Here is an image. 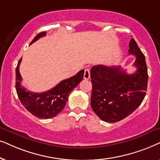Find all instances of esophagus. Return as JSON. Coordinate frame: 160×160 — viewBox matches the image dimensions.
<instances>
[{
	"mask_svg": "<svg viewBox=\"0 0 160 160\" xmlns=\"http://www.w3.org/2000/svg\"><path fill=\"white\" fill-rule=\"evenodd\" d=\"M83 77L85 80H88V79H90V70H89V69H85Z\"/></svg>",
	"mask_w": 160,
	"mask_h": 160,
	"instance_id": "esophagus-1",
	"label": "esophagus"
}]
</instances>
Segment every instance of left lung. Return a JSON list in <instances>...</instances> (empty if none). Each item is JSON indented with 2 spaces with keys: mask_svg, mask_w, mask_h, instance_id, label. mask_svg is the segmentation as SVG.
Wrapping results in <instances>:
<instances>
[{
  "mask_svg": "<svg viewBox=\"0 0 160 160\" xmlns=\"http://www.w3.org/2000/svg\"><path fill=\"white\" fill-rule=\"evenodd\" d=\"M129 47V54L136 57L135 73L128 74L119 66L97 65L91 69V108L106 122H117L132 113L146 96L148 76L145 56L134 39Z\"/></svg>",
  "mask_w": 160,
  "mask_h": 160,
  "instance_id": "obj_1",
  "label": "left lung"
}]
</instances>
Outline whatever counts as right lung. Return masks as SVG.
Returning <instances> with one entry per match:
<instances>
[{"instance_id":"add662e5","label":"right lung","mask_w":160,"mask_h":160,"mask_svg":"<svg viewBox=\"0 0 160 160\" xmlns=\"http://www.w3.org/2000/svg\"><path fill=\"white\" fill-rule=\"evenodd\" d=\"M46 35V32H41L32 40L31 44L39 38ZM22 60L20 59L16 68L15 88L19 99L28 111L39 118H51L56 116L63 108L68 100L71 91L83 79L84 69L78 72L75 75L63 80L50 90L42 93H34L27 91L21 86L22 77L19 67Z\"/></svg>"}]
</instances>
